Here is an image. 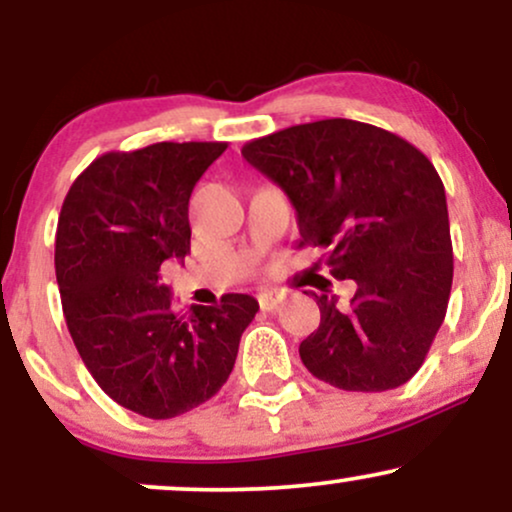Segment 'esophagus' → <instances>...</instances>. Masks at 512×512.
<instances>
[{
    "instance_id": "obj_1",
    "label": "esophagus",
    "mask_w": 512,
    "mask_h": 512,
    "mask_svg": "<svg viewBox=\"0 0 512 512\" xmlns=\"http://www.w3.org/2000/svg\"><path fill=\"white\" fill-rule=\"evenodd\" d=\"M281 298H284V293L279 291H262L260 296H257V303H260L262 310H274L276 305L281 303Z\"/></svg>"
}]
</instances>
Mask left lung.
Listing matches in <instances>:
<instances>
[{
  "label": "left lung",
  "mask_w": 512,
  "mask_h": 512,
  "mask_svg": "<svg viewBox=\"0 0 512 512\" xmlns=\"http://www.w3.org/2000/svg\"><path fill=\"white\" fill-rule=\"evenodd\" d=\"M243 156L289 195L298 248H325L334 279L356 281L349 310L310 293L320 327L298 346L305 368L346 392L407 383L452 286L448 202L433 163L407 139L344 117L252 139Z\"/></svg>",
  "instance_id": "left-lung-1"
}]
</instances>
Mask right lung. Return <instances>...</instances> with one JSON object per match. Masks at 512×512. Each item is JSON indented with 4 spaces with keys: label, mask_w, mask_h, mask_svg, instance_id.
Returning <instances> with one entry per match:
<instances>
[{
    "label": "right lung",
    "mask_w": 512,
    "mask_h": 512,
    "mask_svg": "<svg viewBox=\"0 0 512 512\" xmlns=\"http://www.w3.org/2000/svg\"><path fill=\"white\" fill-rule=\"evenodd\" d=\"M226 142H158L98 156L69 187L55 236L64 320L120 407L173 419L221 390L260 305L226 293L178 313L161 264L190 252V195Z\"/></svg>",
    "instance_id": "right-lung-1"
}]
</instances>
